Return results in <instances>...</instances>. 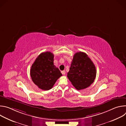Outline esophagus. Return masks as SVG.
<instances>
[{"mask_svg": "<svg viewBox=\"0 0 126 126\" xmlns=\"http://www.w3.org/2000/svg\"><path fill=\"white\" fill-rule=\"evenodd\" d=\"M61 73H62V74L63 75H65V73H66V72H65V70H63V71H62L61 72Z\"/></svg>", "mask_w": 126, "mask_h": 126, "instance_id": "esophagus-1", "label": "esophagus"}]
</instances>
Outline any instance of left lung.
<instances>
[{
	"mask_svg": "<svg viewBox=\"0 0 126 126\" xmlns=\"http://www.w3.org/2000/svg\"><path fill=\"white\" fill-rule=\"evenodd\" d=\"M96 76V67L90 58L84 52L76 53L67 73L72 84L78 90L84 89L94 82Z\"/></svg>",
	"mask_w": 126,
	"mask_h": 126,
	"instance_id": "1",
	"label": "left lung"
}]
</instances>
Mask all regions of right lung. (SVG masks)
Returning a JSON list of instances; mask_svg holds the SVG:
<instances>
[{"instance_id": "obj_1", "label": "right lung", "mask_w": 126, "mask_h": 126, "mask_svg": "<svg viewBox=\"0 0 126 126\" xmlns=\"http://www.w3.org/2000/svg\"><path fill=\"white\" fill-rule=\"evenodd\" d=\"M54 55L50 52L41 53L35 59L30 69L33 83L43 90L51 89L62 74L54 65Z\"/></svg>"}]
</instances>
